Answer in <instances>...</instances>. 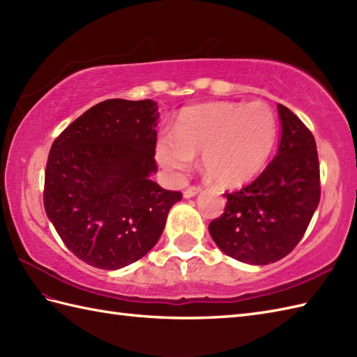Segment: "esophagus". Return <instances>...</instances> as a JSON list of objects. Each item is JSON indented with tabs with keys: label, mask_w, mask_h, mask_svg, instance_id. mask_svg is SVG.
Instances as JSON below:
<instances>
[{
	"label": "esophagus",
	"mask_w": 357,
	"mask_h": 357,
	"mask_svg": "<svg viewBox=\"0 0 357 357\" xmlns=\"http://www.w3.org/2000/svg\"><path fill=\"white\" fill-rule=\"evenodd\" d=\"M201 190H202L201 185H192V187H188V188H185V192H184V198H192V196L198 195Z\"/></svg>",
	"instance_id": "esophagus-1"
}]
</instances>
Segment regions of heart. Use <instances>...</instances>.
Segmentation results:
<instances>
[{
    "instance_id": "heart-1",
    "label": "heart",
    "mask_w": 357,
    "mask_h": 357,
    "mask_svg": "<svg viewBox=\"0 0 357 357\" xmlns=\"http://www.w3.org/2000/svg\"><path fill=\"white\" fill-rule=\"evenodd\" d=\"M278 123L268 104L208 102L181 112L172 135L156 142V159L165 170L181 173L202 153V170L222 187L245 184L267 164Z\"/></svg>"
}]
</instances>
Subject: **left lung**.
Listing matches in <instances>:
<instances>
[{
  "label": "left lung",
  "instance_id": "left-lung-1",
  "mask_svg": "<svg viewBox=\"0 0 357 357\" xmlns=\"http://www.w3.org/2000/svg\"><path fill=\"white\" fill-rule=\"evenodd\" d=\"M278 112L282 136L275 159L252 184L225 193L224 213L208 225L216 245L245 264L267 265L291 253L321 199L314 136L285 105Z\"/></svg>",
  "mask_w": 357,
  "mask_h": 357
}]
</instances>
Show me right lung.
Wrapping results in <instances>:
<instances>
[{
	"label": "right lung",
	"instance_id": "add662e5",
	"mask_svg": "<svg viewBox=\"0 0 357 357\" xmlns=\"http://www.w3.org/2000/svg\"><path fill=\"white\" fill-rule=\"evenodd\" d=\"M158 105L107 100L53 141L44 208L66 247L89 265L116 270L153 248L181 192L149 176L155 161Z\"/></svg>",
	"mask_w": 357,
	"mask_h": 357
}]
</instances>
